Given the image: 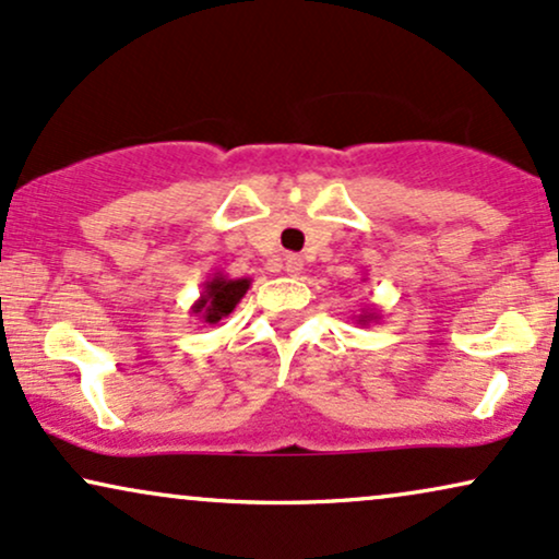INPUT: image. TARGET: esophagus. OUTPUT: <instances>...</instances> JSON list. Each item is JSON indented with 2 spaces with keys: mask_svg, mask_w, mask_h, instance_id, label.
<instances>
[{
  "mask_svg": "<svg viewBox=\"0 0 559 559\" xmlns=\"http://www.w3.org/2000/svg\"><path fill=\"white\" fill-rule=\"evenodd\" d=\"M285 272L290 274V277H298V274L302 272V259L298 257V253H290V257L285 259Z\"/></svg>",
  "mask_w": 559,
  "mask_h": 559,
  "instance_id": "obj_1",
  "label": "esophagus"
}]
</instances>
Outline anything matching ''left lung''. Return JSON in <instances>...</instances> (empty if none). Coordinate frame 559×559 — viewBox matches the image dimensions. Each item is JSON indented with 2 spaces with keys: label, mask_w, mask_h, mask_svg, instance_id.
Segmentation results:
<instances>
[{
  "label": "left lung",
  "mask_w": 559,
  "mask_h": 559,
  "mask_svg": "<svg viewBox=\"0 0 559 559\" xmlns=\"http://www.w3.org/2000/svg\"><path fill=\"white\" fill-rule=\"evenodd\" d=\"M378 319H381V313H378L373 306L365 308V311H362L360 316H355V321L360 323V326H368V323H373V321H378Z\"/></svg>",
  "instance_id": "obj_1"
}]
</instances>
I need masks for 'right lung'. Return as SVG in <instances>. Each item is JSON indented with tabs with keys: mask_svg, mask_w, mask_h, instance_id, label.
Returning <instances> with one entry per match:
<instances>
[{
	"mask_svg": "<svg viewBox=\"0 0 559 559\" xmlns=\"http://www.w3.org/2000/svg\"><path fill=\"white\" fill-rule=\"evenodd\" d=\"M248 287H251V280L248 277L230 280L217 272L215 277L204 282L202 295H199V300L191 306V313H194L202 323H210V326L212 323H219L225 316L236 311V306L243 300Z\"/></svg>",
	"mask_w": 559,
	"mask_h": 559,
	"instance_id": "add662e5",
	"label": "right lung"
}]
</instances>
